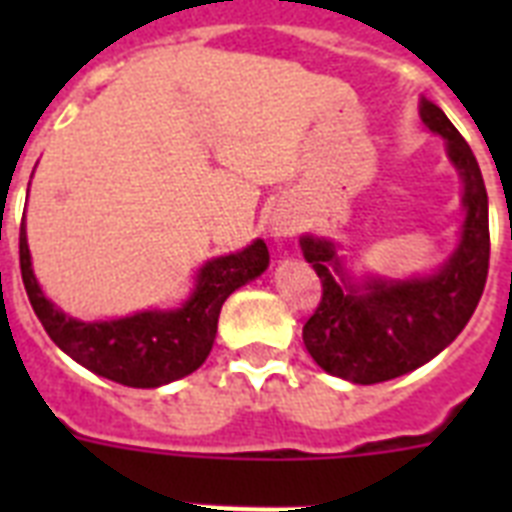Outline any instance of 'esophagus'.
Instances as JSON below:
<instances>
[{
	"instance_id": "obj_1",
	"label": "esophagus",
	"mask_w": 512,
	"mask_h": 512,
	"mask_svg": "<svg viewBox=\"0 0 512 512\" xmlns=\"http://www.w3.org/2000/svg\"><path fill=\"white\" fill-rule=\"evenodd\" d=\"M271 233L276 236V239H281V236H289V233H292V225H289L287 220H276L271 228Z\"/></svg>"
}]
</instances>
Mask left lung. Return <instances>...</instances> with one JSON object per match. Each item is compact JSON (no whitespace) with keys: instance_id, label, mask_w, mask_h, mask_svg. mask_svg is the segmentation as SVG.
Returning <instances> with one entry per match:
<instances>
[{"instance_id":"8db88e82","label":"left lung","mask_w":512,"mask_h":512,"mask_svg":"<svg viewBox=\"0 0 512 512\" xmlns=\"http://www.w3.org/2000/svg\"><path fill=\"white\" fill-rule=\"evenodd\" d=\"M420 116L446 140V154L462 177L465 223L454 255L430 276L353 281L335 241L300 239L324 289L303 327L305 348L324 372L356 385L393 380L428 364L465 329L486 287L489 199L476 156L436 103L422 98Z\"/></svg>"}]
</instances>
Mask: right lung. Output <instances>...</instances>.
<instances>
[{
  "mask_svg": "<svg viewBox=\"0 0 512 512\" xmlns=\"http://www.w3.org/2000/svg\"><path fill=\"white\" fill-rule=\"evenodd\" d=\"M268 247L252 241L236 255L215 257L196 276V289L175 311H143L114 321H79L44 297L31 268L26 225L20 223V276L44 332L90 372L130 388H159L207 361L220 308L231 292L268 268Z\"/></svg>",
  "mask_w": 512,
  "mask_h": 512,
  "instance_id": "obj_1",
  "label": "right lung"
}]
</instances>
